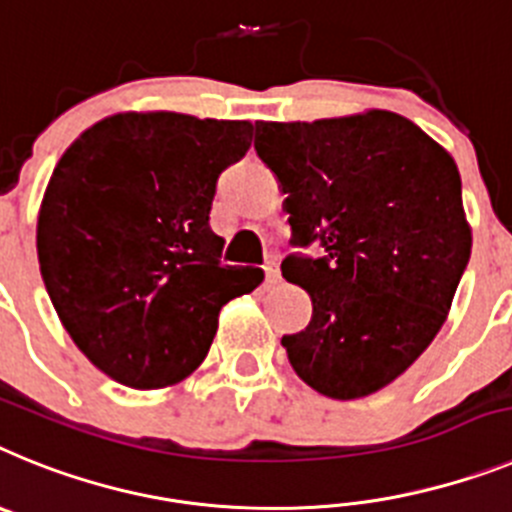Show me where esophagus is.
Returning <instances> with one entry per match:
<instances>
[{
  "label": "esophagus",
  "instance_id": "esophagus-1",
  "mask_svg": "<svg viewBox=\"0 0 512 512\" xmlns=\"http://www.w3.org/2000/svg\"><path fill=\"white\" fill-rule=\"evenodd\" d=\"M265 275H268V283L281 281V270H278V262L270 260L268 265H265Z\"/></svg>",
  "mask_w": 512,
  "mask_h": 512
}]
</instances>
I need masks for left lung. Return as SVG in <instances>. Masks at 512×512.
<instances>
[{
    "label": "left lung",
    "mask_w": 512,
    "mask_h": 512,
    "mask_svg": "<svg viewBox=\"0 0 512 512\" xmlns=\"http://www.w3.org/2000/svg\"><path fill=\"white\" fill-rule=\"evenodd\" d=\"M257 157L288 195L296 247L283 278L311 296V322L283 335L293 371L330 399L402 376L443 327L471 255L453 157L391 110L255 123Z\"/></svg>",
    "instance_id": "8db88e82"
}]
</instances>
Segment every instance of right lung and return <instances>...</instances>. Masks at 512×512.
Here are the masks:
<instances>
[{
    "label": "right lung",
    "mask_w": 512,
    "mask_h": 512,
    "mask_svg": "<svg viewBox=\"0 0 512 512\" xmlns=\"http://www.w3.org/2000/svg\"><path fill=\"white\" fill-rule=\"evenodd\" d=\"M252 131L250 121L131 110L87 128L56 164L38 213L43 283L74 345L118 384L188 379L221 306L265 278L224 265L208 224L216 180L247 154Z\"/></svg>",
    "instance_id": "add662e5"
}]
</instances>
